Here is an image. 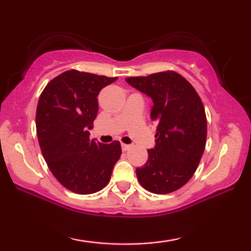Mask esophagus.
<instances>
[{"mask_svg": "<svg viewBox=\"0 0 251 251\" xmlns=\"http://www.w3.org/2000/svg\"><path fill=\"white\" fill-rule=\"evenodd\" d=\"M121 147L122 151H128L130 149V145H128V144H121Z\"/></svg>", "mask_w": 251, "mask_h": 251, "instance_id": "1", "label": "esophagus"}]
</instances>
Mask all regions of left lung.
<instances>
[{"mask_svg":"<svg viewBox=\"0 0 251 251\" xmlns=\"http://www.w3.org/2000/svg\"><path fill=\"white\" fill-rule=\"evenodd\" d=\"M126 82L152 99L151 119L157 123L155 146L136 175L145 190L167 194L184 186L200 162L207 138V119L198 92L174 71Z\"/></svg>","mask_w":251,"mask_h":251,"instance_id":"8db88e82","label":"left lung"}]
</instances>
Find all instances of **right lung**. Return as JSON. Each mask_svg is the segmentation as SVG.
<instances>
[{
	"mask_svg": "<svg viewBox=\"0 0 251 251\" xmlns=\"http://www.w3.org/2000/svg\"><path fill=\"white\" fill-rule=\"evenodd\" d=\"M118 77L71 70L51 80L40 96L36 132L43 157L57 180L74 193L91 194L108 184L121 156L118 140H90L99 92Z\"/></svg>",
	"mask_w": 251,
	"mask_h": 251,
	"instance_id": "right-lung-1",
	"label": "right lung"
}]
</instances>
